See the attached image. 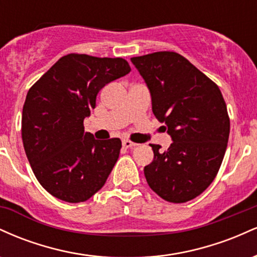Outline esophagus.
Returning a JSON list of instances; mask_svg holds the SVG:
<instances>
[{
	"instance_id": "obj_1",
	"label": "esophagus",
	"mask_w": 257,
	"mask_h": 257,
	"mask_svg": "<svg viewBox=\"0 0 257 257\" xmlns=\"http://www.w3.org/2000/svg\"><path fill=\"white\" fill-rule=\"evenodd\" d=\"M122 145H123V147H125V149H132V147L137 146L138 144L133 143V141L128 140V139H126V140H123V141H122Z\"/></svg>"
}]
</instances>
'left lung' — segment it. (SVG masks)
<instances>
[{"instance_id": "obj_1", "label": "left lung", "mask_w": 257, "mask_h": 257, "mask_svg": "<svg viewBox=\"0 0 257 257\" xmlns=\"http://www.w3.org/2000/svg\"><path fill=\"white\" fill-rule=\"evenodd\" d=\"M145 79L152 111L173 139L169 149L151 145L155 157L144 168L161 198L185 203L208 188L219 172L229 137L222 94L210 78L175 52L131 59Z\"/></svg>"}]
</instances>
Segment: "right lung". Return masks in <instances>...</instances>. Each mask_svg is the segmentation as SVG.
Here are the masks:
<instances>
[{
  "label": "right lung",
  "instance_id": "obj_1",
  "mask_svg": "<svg viewBox=\"0 0 257 257\" xmlns=\"http://www.w3.org/2000/svg\"><path fill=\"white\" fill-rule=\"evenodd\" d=\"M122 58L71 53L60 58L26 95L22 138L35 176L47 192L69 203L95 194L118 159V138L96 140L83 120L101 88L131 72Z\"/></svg>",
  "mask_w": 257,
  "mask_h": 257
}]
</instances>
